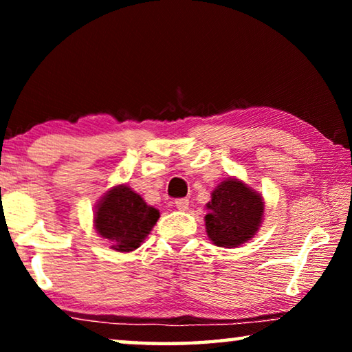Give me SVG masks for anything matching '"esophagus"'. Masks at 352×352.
Listing matches in <instances>:
<instances>
[{
	"label": "esophagus",
	"instance_id": "34e87169",
	"mask_svg": "<svg viewBox=\"0 0 352 352\" xmlns=\"http://www.w3.org/2000/svg\"><path fill=\"white\" fill-rule=\"evenodd\" d=\"M174 205L177 206V210L186 211L188 206H189V200H188V199H177V200L174 201Z\"/></svg>",
	"mask_w": 352,
	"mask_h": 352
}]
</instances>
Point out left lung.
Listing matches in <instances>:
<instances>
[{
  "mask_svg": "<svg viewBox=\"0 0 352 352\" xmlns=\"http://www.w3.org/2000/svg\"><path fill=\"white\" fill-rule=\"evenodd\" d=\"M206 233L217 247L234 248L252 239L264 214L262 195L237 178H226L206 204Z\"/></svg>",
  "mask_w": 352,
  "mask_h": 352,
  "instance_id": "obj_1",
  "label": "left lung"
}]
</instances>
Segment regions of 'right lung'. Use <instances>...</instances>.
Returning <instances> with one entry per match:
<instances>
[{
	"label": "right lung",
	"mask_w": 352,
	"mask_h": 352,
	"mask_svg": "<svg viewBox=\"0 0 352 352\" xmlns=\"http://www.w3.org/2000/svg\"><path fill=\"white\" fill-rule=\"evenodd\" d=\"M158 217V210L148 206L140 194L127 184H119L100 199L94 212V228L113 250L129 253L141 245Z\"/></svg>",
	"instance_id": "1"
}]
</instances>
